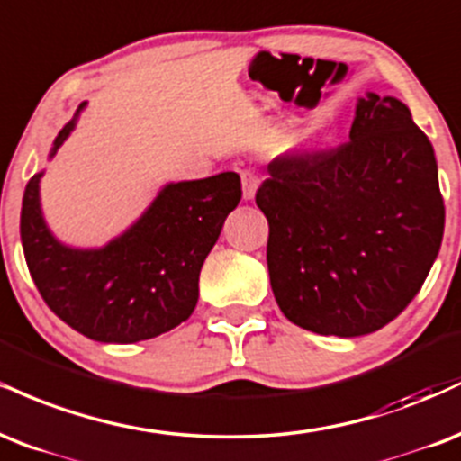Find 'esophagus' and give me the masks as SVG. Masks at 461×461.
Listing matches in <instances>:
<instances>
[{"label":"esophagus","mask_w":461,"mask_h":461,"mask_svg":"<svg viewBox=\"0 0 461 461\" xmlns=\"http://www.w3.org/2000/svg\"><path fill=\"white\" fill-rule=\"evenodd\" d=\"M258 187V176L254 175L252 170H243L241 172V192H243V200H252L254 194H257Z\"/></svg>","instance_id":"34e87169"}]
</instances>
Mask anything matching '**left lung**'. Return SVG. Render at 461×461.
Segmentation results:
<instances>
[{
    "label": "left lung",
    "mask_w": 461,
    "mask_h": 461,
    "mask_svg": "<svg viewBox=\"0 0 461 461\" xmlns=\"http://www.w3.org/2000/svg\"><path fill=\"white\" fill-rule=\"evenodd\" d=\"M257 204L280 311L323 337L391 323L423 286L445 232L427 135L394 96L358 99L349 142L276 157Z\"/></svg>",
    "instance_id": "left-lung-1"
}]
</instances>
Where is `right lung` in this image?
Returning a JSON list of instances; mask_svg holds the SVG:
<instances>
[{
    "instance_id": "1",
    "label": "right lung",
    "mask_w": 461,
    "mask_h": 461,
    "mask_svg": "<svg viewBox=\"0 0 461 461\" xmlns=\"http://www.w3.org/2000/svg\"><path fill=\"white\" fill-rule=\"evenodd\" d=\"M53 140L49 159L77 124ZM30 178L21 207V243L42 300L79 334L99 343H138L170 332L192 315L198 276L226 215L240 204L237 172L167 183L122 235L103 248L64 246L41 209V176Z\"/></svg>"
}]
</instances>
